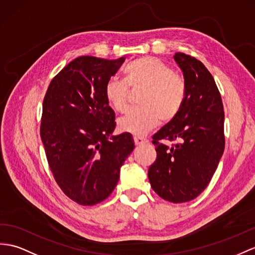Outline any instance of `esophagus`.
<instances>
[{"label": "esophagus", "instance_id": "obj_1", "mask_svg": "<svg viewBox=\"0 0 255 255\" xmlns=\"http://www.w3.org/2000/svg\"><path fill=\"white\" fill-rule=\"evenodd\" d=\"M147 141H148L147 138L141 137V136H134V142H135V145L139 146V145H142V144H146Z\"/></svg>", "mask_w": 255, "mask_h": 255}]
</instances>
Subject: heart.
<instances>
[{
    "label": "heart",
    "mask_w": 255,
    "mask_h": 255,
    "mask_svg": "<svg viewBox=\"0 0 255 255\" xmlns=\"http://www.w3.org/2000/svg\"><path fill=\"white\" fill-rule=\"evenodd\" d=\"M126 81L109 79L105 85V98L117 113L128 107L131 89H145L139 97L141 107L131 109L118 121L123 132L144 135L160 123L174 119L186 96L184 78L164 61L141 57L124 68Z\"/></svg>",
    "instance_id": "1"
}]
</instances>
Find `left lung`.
<instances>
[{"label":"left lung","instance_id":"8db88e82","mask_svg":"<svg viewBox=\"0 0 255 255\" xmlns=\"http://www.w3.org/2000/svg\"><path fill=\"white\" fill-rule=\"evenodd\" d=\"M174 59L186 82L184 103L174 119L152 136L157 159L149 166L152 189L173 203L187 202L207 188L225 148L224 110L212 74L184 53ZM163 140H177L172 147Z\"/></svg>","mask_w":255,"mask_h":255}]
</instances>
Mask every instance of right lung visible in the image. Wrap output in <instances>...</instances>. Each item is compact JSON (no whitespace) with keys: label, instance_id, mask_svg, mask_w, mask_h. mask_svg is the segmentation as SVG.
<instances>
[{"label":"right lung","instance_id":"1","mask_svg":"<svg viewBox=\"0 0 255 255\" xmlns=\"http://www.w3.org/2000/svg\"><path fill=\"white\" fill-rule=\"evenodd\" d=\"M124 60L73 59L51 81L43 101L40 134L49 169L64 194L81 206L110 196L135 147L131 134L111 136L116 116L104 94Z\"/></svg>","mask_w":255,"mask_h":255}]
</instances>
